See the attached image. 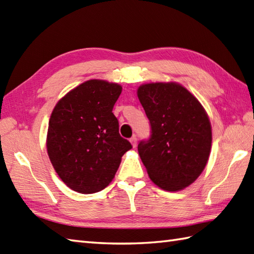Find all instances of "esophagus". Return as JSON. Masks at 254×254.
I'll list each match as a JSON object with an SVG mask.
<instances>
[{
    "label": "esophagus",
    "instance_id": "esophagus-1",
    "mask_svg": "<svg viewBox=\"0 0 254 254\" xmlns=\"http://www.w3.org/2000/svg\"><path fill=\"white\" fill-rule=\"evenodd\" d=\"M130 142H131V144H132V146L135 147L136 144H137V138H136V136L133 135V136L130 138Z\"/></svg>",
    "mask_w": 254,
    "mask_h": 254
}]
</instances>
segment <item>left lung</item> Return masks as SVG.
<instances>
[{"instance_id":"left-lung-1","label":"left lung","mask_w":254,"mask_h":254,"mask_svg":"<svg viewBox=\"0 0 254 254\" xmlns=\"http://www.w3.org/2000/svg\"><path fill=\"white\" fill-rule=\"evenodd\" d=\"M138 99L150 123V137L138 154L156 186L166 191L189 187L202 174L212 146V127L204 108L177 83L139 86Z\"/></svg>"}]
</instances>
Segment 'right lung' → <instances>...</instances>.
<instances>
[{
  "label": "right lung",
  "mask_w": 254,
  "mask_h": 254,
  "mask_svg": "<svg viewBox=\"0 0 254 254\" xmlns=\"http://www.w3.org/2000/svg\"><path fill=\"white\" fill-rule=\"evenodd\" d=\"M122 91L116 83L90 79L59 100L50 117L47 149L65 185L82 194L104 190L122 156L132 148L119 133L112 109Z\"/></svg>",
  "instance_id": "1"
}]
</instances>
